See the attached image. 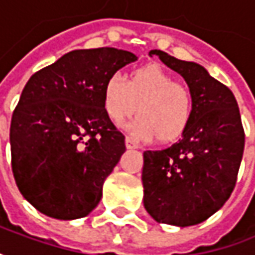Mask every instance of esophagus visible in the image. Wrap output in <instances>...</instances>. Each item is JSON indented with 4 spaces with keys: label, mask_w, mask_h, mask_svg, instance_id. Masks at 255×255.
Listing matches in <instances>:
<instances>
[{
    "label": "esophagus",
    "mask_w": 255,
    "mask_h": 255,
    "mask_svg": "<svg viewBox=\"0 0 255 255\" xmlns=\"http://www.w3.org/2000/svg\"><path fill=\"white\" fill-rule=\"evenodd\" d=\"M125 145H126L128 149H136V147H137V145L134 143V140L132 137H126V139H125Z\"/></svg>",
    "instance_id": "obj_1"
}]
</instances>
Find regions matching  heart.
I'll list each match as a JSON object with an SVG mask.
<instances>
[{"mask_svg": "<svg viewBox=\"0 0 255 255\" xmlns=\"http://www.w3.org/2000/svg\"><path fill=\"white\" fill-rule=\"evenodd\" d=\"M103 109L116 125L136 110L137 118L128 125L129 132L140 140L156 136V140L166 143L186 130L192 116V96L184 84L175 83L168 71L150 64L133 71L129 82L121 73L110 74L103 86Z\"/></svg>", "mask_w": 255, "mask_h": 255, "instance_id": "obj_1", "label": "heart"}]
</instances>
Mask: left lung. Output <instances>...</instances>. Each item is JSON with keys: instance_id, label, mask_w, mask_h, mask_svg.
I'll use <instances>...</instances> for the list:
<instances>
[{"instance_id": "left-lung-1", "label": "left lung", "mask_w": 255, "mask_h": 255, "mask_svg": "<svg viewBox=\"0 0 255 255\" xmlns=\"http://www.w3.org/2000/svg\"><path fill=\"white\" fill-rule=\"evenodd\" d=\"M149 56L184 77L192 116L178 143L143 152V205L156 223L197 225L220 210L236 186L246 142L238 105L201 64L160 50Z\"/></svg>"}]
</instances>
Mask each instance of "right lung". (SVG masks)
<instances>
[{
  "label": "right lung",
  "instance_id": "right-lung-1",
  "mask_svg": "<svg viewBox=\"0 0 255 255\" xmlns=\"http://www.w3.org/2000/svg\"><path fill=\"white\" fill-rule=\"evenodd\" d=\"M137 57L112 47L73 50L27 82L9 128L19 192L56 220L89 215L125 153V136L103 109L110 74Z\"/></svg>",
  "mask_w": 255,
  "mask_h": 255
}]
</instances>
